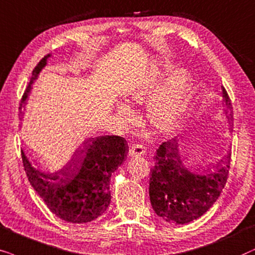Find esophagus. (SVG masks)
<instances>
[{"mask_svg":"<svg viewBox=\"0 0 255 255\" xmlns=\"http://www.w3.org/2000/svg\"><path fill=\"white\" fill-rule=\"evenodd\" d=\"M144 152H145L144 148L142 147L141 144H138V143H134V144H131V145H130V148H129V152H128V154H129L130 157H136V156L144 155Z\"/></svg>","mask_w":255,"mask_h":255,"instance_id":"obj_1","label":"esophagus"}]
</instances>
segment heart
I'll return each mask as SVG.
<instances>
[{
    "label": "heart",
    "instance_id": "b5f03b06",
    "mask_svg": "<svg viewBox=\"0 0 255 255\" xmlns=\"http://www.w3.org/2000/svg\"><path fill=\"white\" fill-rule=\"evenodd\" d=\"M172 69L174 65L168 62L159 64L152 73V77L128 93V100L130 103L141 104L151 99L158 90L159 78ZM191 90V78L185 70L175 71L168 77L158 94H155L156 96H153L154 98L148 106V120L156 129L167 131L178 124L189 104ZM117 111L120 117L124 118L130 114L129 108L124 104H118Z\"/></svg>",
    "mask_w": 255,
    "mask_h": 255
}]
</instances>
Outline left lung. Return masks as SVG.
I'll return each mask as SVG.
<instances>
[{
	"instance_id": "left-lung-1",
	"label": "left lung",
	"mask_w": 255,
	"mask_h": 255,
	"mask_svg": "<svg viewBox=\"0 0 255 255\" xmlns=\"http://www.w3.org/2000/svg\"><path fill=\"white\" fill-rule=\"evenodd\" d=\"M223 113L232 126V105L223 87ZM231 129V128H230ZM149 197L156 215L168 223L188 224L202 217L223 191L229 176L231 150L205 174L186 167L177 137L163 142L155 155Z\"/></svg>"
}]
</instances>
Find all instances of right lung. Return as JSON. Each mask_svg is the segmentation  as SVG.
I'll list each match as a JSON object with an SVG mask.
<instances>
[{"label": "right lung", "mask_w": 255, "mask_h": 255, "mask_svg": "<svg viewBox=\"0 0 255 255\" xmlns=\"http://www.w3.org/2000/svg\"><path fill=\"white\" fill-rule=\"evenodd\" d=\"M51 56L44 57L32 71L19 110L25 105L32 84ZM21 152L30 184L50 211L67 223L83 224L97 219L108 209L111 176L125 162L128 144L124 137L115 135L91 137L71 161L54 171L42 170L30 161L23 149Z\"/></svg>", "instance_id": "obj_1"}]
</instances>
